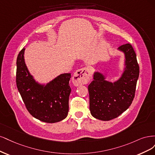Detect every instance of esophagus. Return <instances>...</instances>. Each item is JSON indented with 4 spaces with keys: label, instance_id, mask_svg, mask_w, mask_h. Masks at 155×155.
Returning a JSON list of instances; mask_svg holds the SVG:
<instances>
[{
    "label": "esophagus",
    "instance_id": "esophagus-1",
    "mask_svg": "<svg viewBox=\"0 0 155 155\" xmlns=\"http://www.w3.org/2000/svg\"><path fill=\"white\" fill-rule=\"evenodd\" d=\"M92 73L90 69L87 68L79 69L74 73L73 77V83L76 86L87 84L91 81Z\"/></svg>",
    "mask_w": 155,
    "mask_h": 155
}]
</instances>
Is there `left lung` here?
<instances>
[{
    "instance_id": "1",
    "label": "left lung",
    "mask_w": 155,
    "mask_h": 155,
    "mask_svg": "<svg viewBox=\"0 0 155 155\" xmlns=\"http://www.w3.org/2000/svg\"><path fill=\"white\" fill-rule=\"evenodd\" d=\"M126 58V68L117 82L106 81L105 77L95 72L88 86L89 109L92 116L107 121L118 117L131 106L135 94L139 76V66L135 51L131 44H125L118 48Z\"/></svg>"
}]
</instances>
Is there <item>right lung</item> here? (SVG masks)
Instances as JSON below:
<instances>
[{
    "instance_id": "add662e5",
    "label": "right lung",
    "mask_w": 155,
    "mask_h": 155,
    "mask_svg": "<svg viewBox=\"0 0 155 155\" xmlns=\"http://www.w3.org/2000/svg\"><path fill=\"white\" fill-rule=\"evenodd\" d=\"M25 48L17 59L16 82L18 90L29 113L42 122L54 123L68 116L71 93V73L60 74L46 86L35 82L24 62Z\"/></svg>"
}]
</instances>
